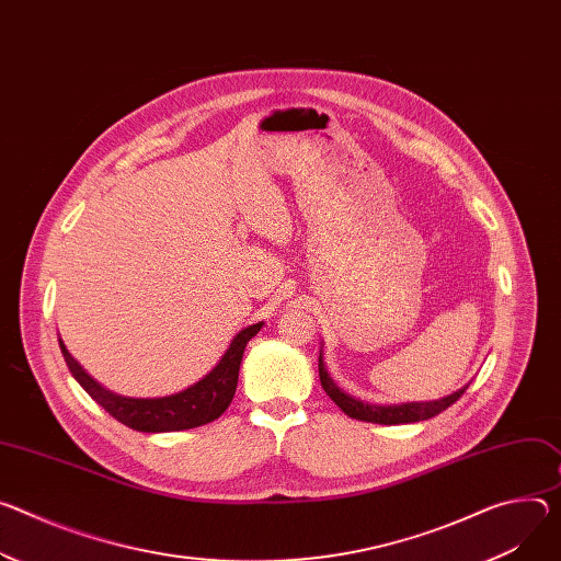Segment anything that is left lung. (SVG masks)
Instances as JSON below:
<instances>
[{
    "mask_svg": "<svg viewBox=\"0 0 561 561\" xmlns=\"http://www.w3.org/2000/svg\"><path fill=\"white\" fill-rule=\"evenodd\" d=\"M320 380L327 391V396L340 407V410L355 421H365V423H378V425H402V423H419L438 416L445 412L449 404H454L458 398L463 396V391L470 387V382L461 389L451 391L449 396H443L438 400H421V402H398V404H374L365 402L360 398H353L344 393L333 378L327 371V365L322 360V348H320Z\"/></svg>",
    "mask_w": 561,
    "mask_h": 561,
    "instance_id": "1",
    "label": "left lung"
}]
</instances>
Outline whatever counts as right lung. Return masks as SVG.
<instances>
[{
  "label": "right lung",
  "instance_id": "add662e5",
  "mask_svg": "<svg viewBox=\"0 0 561 561\" xmlns=\"http://www.w3.org/2000/svg\"><path fill=\"white\" fill-rule=\"evenodd\" d=\"M262 327L264 322L241 329L230 340V346L226 348V353L221 355L210 374H206L198 382L190 385L183 391L159 396V398H131V396L114 393L84 371V367L65 346L62 337H60V348L69 371L80 382V387L118 423L147 434L181 432V430H192L198 425L213 423L228 410L232 396L237 391L239 367H241L245 344L262 331Z\"/></svg>",
  "mask_w": 561,
  "mask_h": 561
}]
</instances>
